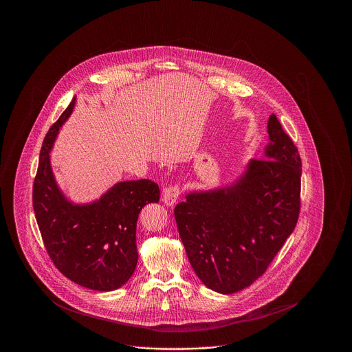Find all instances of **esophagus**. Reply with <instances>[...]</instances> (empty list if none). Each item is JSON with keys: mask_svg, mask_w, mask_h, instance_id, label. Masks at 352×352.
I'll return each instance as SVG.
<instances>
[{"mask_svg": "<svg viewBox=\"0 0 352 352\" xmlns=\"http://www.w3.org/2000/svg\"><path fill=\"white\" fill-rule=\"evenodd\" d=\"M181 195V186L178 184H173V185H168L163 189V195H162V199L164 205L167 206H174L177 199Z\"/></svg>", "mask_w": 352, "mask_h": 352, "instance_id": "34e87169", "label": "esophagus"}]
</instances>
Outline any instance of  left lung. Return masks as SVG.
<instances>
[{"label":"left lung","instance_id":"left-lung-1","mask_svg":"<svg viewBox=\"0 0 352 352\" xmlns=\"http://www.w3.org/2000/svg\"><path fill=\"white\" fill-rule=\"evenodd\" d=\"M266 159L250 160L231 186L186 195L174 209L188 259L205 285L232 294L267 270L300 210L298 148L274 114Z\"/></svg>","mask_w":352,"mask_h":352}]
</instances>
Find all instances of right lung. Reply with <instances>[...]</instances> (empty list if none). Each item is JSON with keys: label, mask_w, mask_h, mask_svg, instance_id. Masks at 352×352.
Masks as SVG:
<instances>
[{"label": "right lung", "mask_w": 352, "mask_h": 352, "mask_svg": "<svg viewBox=\"0 0 352 352\" xmlns=\"http://www.w3.org/2000/svg\"><path fill=\"white\" fill-rule=\"evenodd\" d=\"M74 106L75 98L43 140L33 182L34 216L50 259L67 278L90 289L113 291L135 272L138 217L147 204L159 202L160 189L150 179L124 181L90 205L68 202L48 153Z\"/></svg>", "instance_id": "obj_1"}]
</instances>
